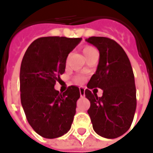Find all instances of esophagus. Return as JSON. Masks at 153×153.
<instances>
[{"mask_svg": "<svg viewBox=\"0 0 153 153\" xmlns=\"http://www.w3.org/2000/svg\"><path fill=\"white\" fill-rule=\"evenodd\" d=\"M79 91H80V95H81V97H84V95H85V89H84V88L80 87Z\"/></svg>", "mask_w": 153, "mask_h": 153, "instance_id": "esophagus-1", "label": "esophagus"}]
</instances>
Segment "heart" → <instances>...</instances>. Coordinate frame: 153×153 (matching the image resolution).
I'll use <instances>...</instances> for the list:
<instances>
[{
    "mask_svg": "<svg viewBox=\"0 0 153 153\" xmlns=\"http://www.w3.org/2000/svg\"><path fill=\"white\" fill-rule=\"evenodd\" d=\"M95 49L94 48H92V47H90V46H87V47H85L84 48H83V54L86 56H88V54H90L91 53H93V52H95ZM75 81H76V82H77V83H80V82H82V81H83V78L82 77H81V76H78V77H76V79H75Z\"/></svg>",
    "mask_w": 153,
    "mask_h": 153,
    "instance_id": "1",
    "label": "heart"
}]
</instances>
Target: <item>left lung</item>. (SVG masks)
I'll return each mask as SVG.
<instances>
[{"label":"left lung","instance_id":"left-lung-1","mask_svg":"<svg viewBox=\"0 0 153 153\" xmlns=\"http://www.w3.org/2000/svg\"><path fill=\"white\" fill-rule=\"evenodd\" d=\"M86 41L100 52L97 70L85 90L86 98L90 101L88 113L93 128L99 135L107 139L117 138L130 128L136 109L132 66L126 53L114 40L91 36ZM94 87L102 89L101 97L90 91Z\"/></svg>","mask_w":153,"mask_h":153}]
</instances>
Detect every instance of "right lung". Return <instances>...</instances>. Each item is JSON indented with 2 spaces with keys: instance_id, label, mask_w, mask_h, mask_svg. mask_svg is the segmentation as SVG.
<instances>
[{
  "instance_id": "obj_1",
  "label": "right lung",
  "mask_w": 153,
  "mask_h": 153,
  "mask_svg": "<svg viewBox=\"0 0 153 153\" xmlns=\"http://www.w3.org/2000/svg\"><path fill=\"white\" fill-rule=\"evenodd\" d=\"M82 38L48 36L29 46L20 67L21 104L32 128L47 139L60 137L70 130L80 98L78 87L65 93L54 88L65 72L68 54Z\"/></svg>"
}]
</instances>
